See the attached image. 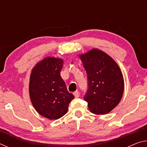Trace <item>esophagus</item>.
<instances>
[{"label":"esophagus","mask_w":147,"mask_h":147,"mask_svg":"<svg viewBox=\"0 0 147 147\" xmlns=\"http://www.w3.org/2000/svg\"><path fill=\"white\" fill-rule=\"evenodd\" d=\"M73 94L74 95V96H75V98H78L80 96V93L78 91H76L75 92H74Z\"/></svg>","instance_id":"34e87169"}]
</instances>
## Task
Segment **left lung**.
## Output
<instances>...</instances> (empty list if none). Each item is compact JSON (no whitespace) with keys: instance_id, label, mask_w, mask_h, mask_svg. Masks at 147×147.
Instances as JSON below:
<instances>
[{"instance_id":"1","label":"left lung","mask_w":147,"mask_h":147,"mask_svg":"<svg viewBox=\"0 0 147 147\" xmlns=\"http://www.w3.org/2000/svg\"><path fill=\"white\" fill-rule=\"evenodd\" d=\"M87 73L88 88L84 95L91 113L104 115L118 105L124 91L122 72L104 52L93 49L80 56Z\"/></svg>"}]
</instances>
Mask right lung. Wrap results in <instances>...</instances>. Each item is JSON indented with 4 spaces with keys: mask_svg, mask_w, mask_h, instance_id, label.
Masks as SVG:
<instances>
[{
    "mask_svg": "<svg viewBox=\"0 0 147 147\" xmlns=\"http://www.w3.org/2000/svg\"><path fill=\"white\" fill-rule=\"evenodd\" d=\"M63 60L45 58L32 69L30 79V96L36 110L49 119H58L68 110L74 98L60 76Z\"/></svg>",
    "mask_w": 147,
    "mask_h": 147,
    "instance_id": "add662e5",
    "label": "right lung"
}]
</instances>
